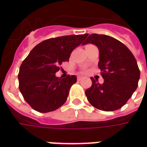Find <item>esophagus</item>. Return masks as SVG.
Instances as JSON below:
<instances>
[{"label":"esophagus","instance_id":"obj_1","mask_svg":"<svg viewBox=\"0 0 147 147\" xmlns=\"http://www.w3.org/2000/svg\"><path fill=\"white\" fill-rule=\"evenodd\" d=\"M83 79V77H82V76H78L77 77V80H79V81H80V80H82Z\"/></svg>","mask_w":147,"mask_h":147}]
</instances>
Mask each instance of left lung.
Segmentation results:
<instances>
[{
	"instance_id": "left-lung-1",
	"label": "left lung",
	"mask_w": 147,
	"mask_h": 147,
	"mask_svg": "<svg viewBox=\"0 0 147 147\" xmlns=\"http://www.w3.org/2000/svg\"><path fill=\"white\" fill-rule=\"evenodd\" d=\"M88 43L99 49L98 67L104 83L90 78L92 85L85 91L87 100L100 110L119 109L138 86L140 71L136 58L126 45L113 37L92 34L83 45Z\"/></svg>"
}]
</instances>
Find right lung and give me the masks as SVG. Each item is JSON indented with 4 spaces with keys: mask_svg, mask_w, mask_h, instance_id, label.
Listing matches in <instances>:
<instances>
[{
    "mask_svg": "<svg viewBox=\"0 0 147 147\" xmlns=\"http://www.w3.org/2000/svg\"><path fill=\"white\" fill-rule=\"evenodd\" d=\"M86 36L85 34L47 39L30 52L21 64L18 78L20 90L31 108L49 113L64 105L77 78L67 76L61 79L55 74Z\"/></svg>",
    "mask_w": 147,
    "mask_h": 147,
    "instance_id": "right-lung-1",
    "label": "right lung"
}]
</instances>
